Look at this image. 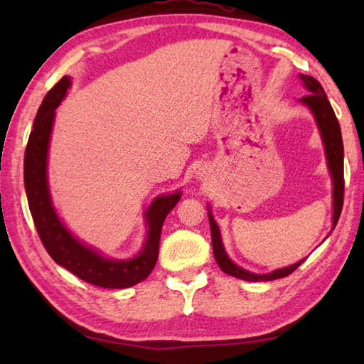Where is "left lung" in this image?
I'll return each instance as SVG.
<instances>
[{"label": "left lung", "instance_id": "obj_1", "mask_svg": "<svg viewBox=\"0 0 364 364\" xmlns=\"http://www.w3.org/2000/svg\"><path fill=\"white\" fill-rule=\"evenodd\" d=\"M300 78L301 82L305 83L308 91H310V93L301 97L300 101L306 104V106L311 109V112L315 114V119L326 146V157H328V165H329L332 180H334V215H332V228H336L338 217H341L342 205H343V183H345L343 181V143H342L341 125H338L334 109H332L321 83L310 75H300ZM208 221H210V230H212V245H213L215 260H217L218 267L223 269L225 273L234 276V278H239L244 281H273V279H279V278H284V276H289L292 271L297 269L300 264L304 263V260H300L299 263L291 264V267L276 269L273 273H268V274L249 273V271L239 268L237 264H234L230 258H228V255L225 254L223 244H221L220 230L217 223H215L212 215H208Z\"/></svg>", "mask_w": 364, "mask_h": 364}]
</instances>
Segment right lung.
<instances>
[{
    "label": "right lung",
    "instance_id": "1",
    "mask_svg": "<svg viewBox=\"0 0 364 364\" xmlns=\"http://www.w3.org/2000/svg\"><path fill=\"white\" fill-rule=\"evenodd\" d=\"M69 86L70 78L63 77L48 91L38 109V114L35 117L32 133L28 136L26 159H23V181H26L30 212H32L33 223L43 245L49 257L58 264L90 284L107 289L130 287L146 279L156 267L162 225L181 196L180 193H175L157 197L152 205L147 208L146 218L147 226H149V231H147L149 236H147L143 252L133 260H107L97 252L80 244L65 230L54 212L46 180L48 144L49 136H51L54 110L64 100Z\"/></svg>",
    "mask_w": 364,
    "mask_h": 364
}]
</instances>
